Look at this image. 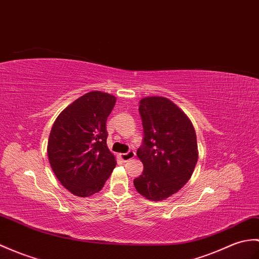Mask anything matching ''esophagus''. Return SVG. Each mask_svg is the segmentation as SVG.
Returning <instances> with one entry per match:
<instances>
[{
	"label": "esophagus",
	"instance_id": "34e87169",
	"mask_svg": "<svg viewBox=\"0 0 259 259\" xmlns=\"http://www.w3.org/2000/svg\"><path fill=\"white\" fill-rule=\"evenodd\" d=\"M135 155H136V153L134 151H129L127 153H120V159H121L123 162H127L131 159H134Z\"/></svg>",
	"mask_w": 259,
	"mask_h": 259
}]
</instances>
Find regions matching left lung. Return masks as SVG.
<instances>
[{
	"mask_svg": "<svg viewBox=\"0 0 259 259\" xmlns=\"http://www.w3.org/2000/svg\"><path fill=\"white\" fill-rule=\"evenodd\" d=\"M143 143L137 155L143 172L135 188L150 201H163L176 194L191 179L198 159L196 134L191 120L165 97L140 100Z\"/></svg>",
	"mask_w": 259,
	"mask_h": 259,
	"instance_id": "1",
	"label": "left lung"
}]
</instances>
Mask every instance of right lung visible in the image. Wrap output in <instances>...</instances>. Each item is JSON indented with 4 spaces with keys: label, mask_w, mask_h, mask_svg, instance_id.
<instances>
[{
    "label": "right lung",
    "mask_w": 259,
    "mask_h": 259,
    "mask_svg": "<svg viewBox=\"0 0 259 259\" xmlns=\"http://www.w3.org/2000/svg\"><path fill=\"white\" fill-rule=\"evenodd\" d=\"M116 100L113 95L94 90L66 107L53 124L48 160L58 181L76 196L98 193L117 164L106 130Z\"/></svg>",
    "instance_id": "obj_1"
}]
</instances>
